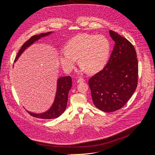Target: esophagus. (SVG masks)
Returning a JSON list of instances; mask_svg holds the SVG:
<instances>
[{
  "label": "esophagus",
  "instance_id": "1",
  "mask_svg": "<svg viewBox=\"0 0 155 155\" xmlns=\"http://www.w3.org/2000/svg\"><path fill=\"white\" fill-rule=\"evenodd\" d=\"M83 81H84V80L82 78H79V79L77 80V82H78V83H81V82H83Z\"/></svg>",
  "mask_w": 155,
  "mask_h": 155
}]
</instances>
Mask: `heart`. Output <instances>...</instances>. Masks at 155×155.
Masks as SVG:
<instances>
[{"label": "heart", "mask_w": 155, "mask_h": 155, "mask_svg": "<svg viewBox=\"0 0 155 155\" xmlns=\"http://www.w3.org/2000/svg\"><path fill=\"white\" fill-rule=\"evenodd\" d=\"M110 48V41L105 36L81 34L66 44L65 50L60 52L59 60L66 72L73 69L78 58L80 72L87 70L94 73L104 68L109 58Z\"/></svg>", "instance_id": "obj_1"}]
</instances>
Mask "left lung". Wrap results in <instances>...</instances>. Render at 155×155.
Wrapping results in <instances>:
<instances>
[{"mask_svg":"<svg viewBox=\"0 0 155 155\" xmlns=\"http://www.w3.org/2000/svg\"><path fill=\"white\" fill-rule=\"evenodd\" d=\"M115 42L105 67L88 83L94 105L105 112L122 108L134 93L138 81V61L134 46L126 38L110 31Z\"/></svg>","mask_w":155,"mask_h":155,"instance_id":"8db88e82","label":"left lung"}]
</instances>
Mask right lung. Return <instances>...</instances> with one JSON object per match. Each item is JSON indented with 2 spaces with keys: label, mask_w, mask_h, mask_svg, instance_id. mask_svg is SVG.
<instances>
[{
  "label": "right lung",
  "mask_w": 155,
  "mask_h": 155,
  "mask_svg": "<svg viewBox=\"0 0 155 155\" xmlns=\"http://www.w3.org/2000/svg\"><path fill=\"white\" fill-rule=\"evenodd\" d=\"M53 32H49L46 33H42L39 35H34L29 40H28L24 45L22 46L19 50L16 58L15 60L16 62L18 58L20 57L21 54L23 53L28 48L31 46L35 42L40 40L43 37H45ZM72 78L70 76L61 77H59L57 80V86L56 92L55 95V98L52 105L50 108L40 114H35L29 111L28 112L32 117L35 118H38L41 119H54L59 117L64 111L67 107V103L68 101V94L72 87Z\"/></svg>",
  "instance_id": "obj_1"
}]
</instances>
